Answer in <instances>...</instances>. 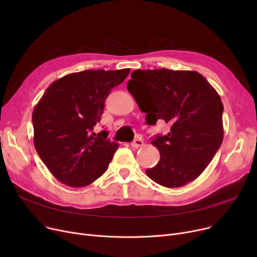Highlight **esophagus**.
<instances>
[{"label": "esophagus", "instance_id": "34e87169", "mask_svg": "<svg viewBox=\"0 0 257 257\" xmlns=\"http://www.w3.org/2000/svg\"><path fill=\"white\" fill-rule=\"evenodd\" d=\"M144 146V141L142 139H137L134 140L131 144V147L134 148V149H138V148H141Z\"/></svg>", "mask_w": 257, "mask_h": 257}]
</instances>
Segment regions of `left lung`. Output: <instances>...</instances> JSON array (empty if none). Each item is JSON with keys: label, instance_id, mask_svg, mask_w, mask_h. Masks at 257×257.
Here are the masks:
<instances>
[{"label": "left lung", "instance_id": "8db88e82", "mask_svg": "<svg viewBox=\"0 0 257 257\" xmlns=\"http://www.w3.org/2000/svg\"><path fill=\"white\" fill-rule=\"evenodd\" d=\"M128 91L147 113L146 123L171 126L151 144L159 163L146 170L153 181L180 187L194 181L210 164L223 142V103L208 81L196 71L137 70Z\"/></svg>", "mask_w": 257, "mask_h": 257}]
</instances>
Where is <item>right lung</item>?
<instances>
[{
  "mask_svg": "<svg viewBox=\"0 0 257 257\" xmlns=\"http://www.w3.org/2000/svg\"><path fill=\"white\" fill-rule=\"evenodd\" d=\"M130 69L87 70L65 75L44 92L32 114L33 143L43 163L61 183L83 187L105 173L118 144L96 134L104 103Z\"/></svg>",
  "mask_w": 257,
  "mask_h": 257,
  "instance_id": "obj_1",
  "label": "right lung"
}]
</instances>
